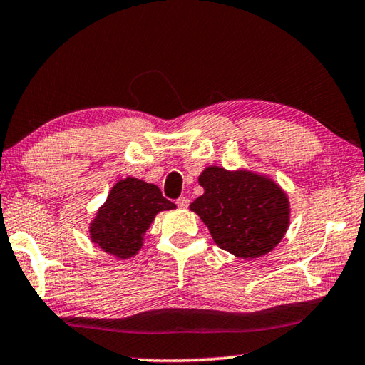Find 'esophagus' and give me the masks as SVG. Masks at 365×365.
I'll return each mask as SVG.
<instances>
[{
    "label": "esophagus",
    "instance_id": "esophagus-1",
    "mask_svg": "<svg viewBox=\"0 0 365 365\" xmlns=\"http://www.w3.org/2000/svg\"><path fill=\"white\" fill-rule=\"evenodd\" d=\"M175 205L180 207V209H185V207H188L190 200H188L187 196H180V197H178V200H175Z\"/></svg>",
    "mask_w": 365,
    "mask_h": 365
}]
</instances>
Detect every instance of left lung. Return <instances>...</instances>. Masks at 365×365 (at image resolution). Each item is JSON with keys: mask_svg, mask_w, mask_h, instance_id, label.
<instances>
[{"mask_svg": "<svg viewBox=\"0 0 365 365\" xmlns=\"http://www.w3.org/2000/svg\"><path fill=\"white\" fill-rule=\"evenodd\" d=\"M205 195L190 209L207 225L215 245L237 257L252 259L275 248L289 222V202L279 185L267 177L222 168L200 175Z\"/></svg>", "mask_w": 365, "mask_h": 365, "instance_id": "1", "label": "left lung"}]
</instances>
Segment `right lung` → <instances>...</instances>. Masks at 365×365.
I'll return each instance as SVG.
<instances>
[{"label":"right lung","mask_w":365,"mask_h":365,"mask_svg":"<svg viewBox=\"0 0 365 365\" xmlns=\"http://www.w3.org/2000/svg\"><path fill=\"white\" fill-rule=\"evenodd\" d=\"M174 207L156 185L127 177L114 185L91 222V242L115 257H132L143 245L154 215Z\"/></svg>","instance_id":"1"}]
</instances>
